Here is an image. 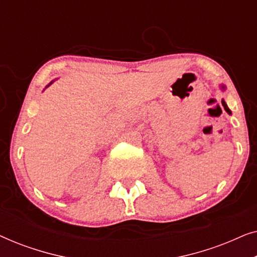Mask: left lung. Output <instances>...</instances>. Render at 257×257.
I'll list each match as a JSON object with an SVG mask.
<instances>
[{"label": "left lung", "mask_w": 257, "mask_h": 257, "mask_svg": "<svg viewBox=\"0 0 257 257\" xmlns=\"http://www.w3.org/2000/svg\"><path fill=\"white\" fill-rule=\"evenodd\" d=\"M222 105H223L224 110H226V111L228 112V113H230V110H229V108H228V106H227V104H226V103H224V101H223V100H222Z\"/></svg>", "instance_id": "1"}]
</instances>
